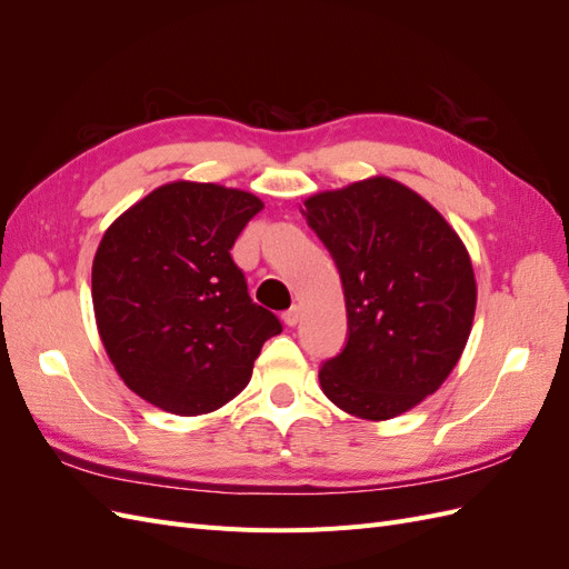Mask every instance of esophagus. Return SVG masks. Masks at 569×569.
I'll use <instances>...</instances> for the list:
<instances>
[{"label":"esophagus","instance_id":"34e87169","mask_svg":"<svg viewBox=\"0 0 569 569\" xmlns=\"http://www.w3.org/2000/svg\"><path fill=\"white\" fill-rule=\"evenodd\" d=\"M282 320H284V325H289V327L299 325V320H301V306H291L289 311L282 313Z\"/></svg>","mask_w":569,"mask_h":569}]
</instances>
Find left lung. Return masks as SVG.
I'll use <instances>...</instances> for the list:
<instances>
[{
	"instance_id": "left-lung-1",
	"label": "left lung",
	"mask_w": 569,
	"mask_h": 569,
	"mask_svg": "<svg viewBox=\"0 0 569 569\" xmlns=\"http://www.w3.org/2000/svg\"><path fill=\"white\" fill-rule=\"evenodd\" d=\"M335 258L347 301V347L318 377L327 399L389 420L435 393L468 343L477 284L470 253L443 216L391 178L303 201Z\"/></svg>"
}]
</instances>
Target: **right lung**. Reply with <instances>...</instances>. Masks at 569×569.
<instances>
[{
    "label": "right lung",
    "mask_w": 569,
    "mask_h": 569,
    "mask_svg": "<svg viewBox=\"0 0 569 569\" xmlns=\"http://www.w3.org/2000/svg\"><path fill=\"white\" fill-rule=\"evenodd\" d=\"M263 201L213 182L153 189L104 232L92 263L101 343L137 396L176 416L232 401L278 316L251 301L230 249Z\"/></svg>",
    "instance_id": "right-lung-1"
}]
</instances>
